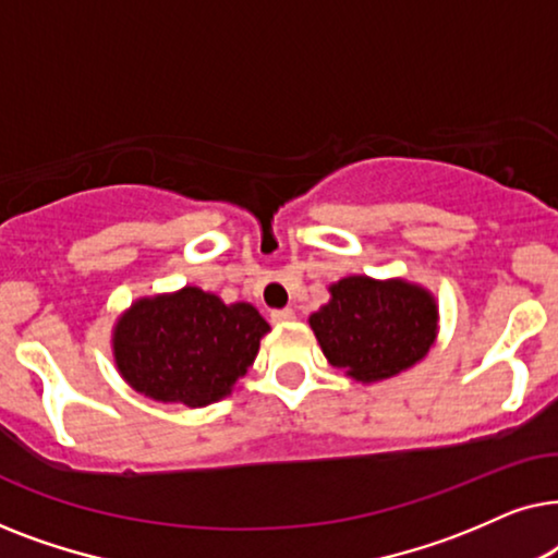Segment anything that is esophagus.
<instances>
[{
    "mask_svg": "<svg viewBox=\"0 0 558 558\" xmlns=\"http://www.w3.org/2000/svg\"><path fill=\"white\" fill-rule=\"evenodd\" d=\"M294 319V310H289V307H284V310H274L271 312V323H277V325H281V323H292Z\"/></svg>",
    "mask_w": 558,
    "mask_h": 558,
    "instance_id": "obj_1",
    "label": "esophagus"
}]
</instances>
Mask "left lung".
Here are the masks:
<instances>
[{"instance_id":"1","label":"left lung","mask_w":558,"mask_h":558,"mask_svg":"<svg viewBox=\"0 0 558 558\" xmlns=\"http://www.w3.org/2000/svg\"><path fill=\"white\" fill-rule=\"evenodd\" d=\"M310 317L319 348L335 368L363 384L399 376L422 361L437 338V304L409 281L348 277Z\"/></svg>"}]
</instances>
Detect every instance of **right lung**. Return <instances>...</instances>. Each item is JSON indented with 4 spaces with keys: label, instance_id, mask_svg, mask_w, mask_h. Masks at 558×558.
Segmentation results:
<instances>
[{
    "label": "right lung",
    "instance_id": "add662e5",
    "mask_svg": "<svg viewBox=\"0 0 558 558\" xmlns=\"http://www.w3.org/2000/svg\"><path fill=\"white\" fill-rule=\"evenodd\" d=\"M266 332L269 323L251 304L185 287L132 304L113 330V357L140 393L195 409L231 393Z\"/></svg>",
    "mask_w": 558,
    "mask_h": 558
}]
</instances>
